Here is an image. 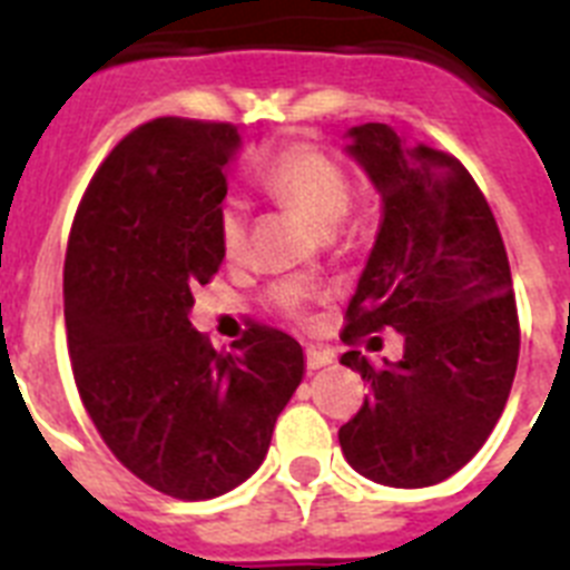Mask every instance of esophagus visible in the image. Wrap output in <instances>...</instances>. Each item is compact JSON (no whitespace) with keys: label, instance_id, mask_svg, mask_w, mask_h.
Returning <instances> with one entry per match:
<instances>
[{"label":"esophagus","instance_id":"34e87169","mask_svg":"<svg viewBox=\"0 0 570 570\" xmlns=\"http://www.w3.org/2000/svg\"><path fill=\"white\" fill-rule=\"evenodd\" d=\"M305 354H308V367H311V371H320V367H325V365H331V362H334V354H331V351H325V347L311 345L308 351H305Z\"/></svg>","mask_w":570,"mask_h":570}]
</instances>
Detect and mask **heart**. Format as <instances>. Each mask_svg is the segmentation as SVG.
<instances>
[{"label":"heart","mask_w":570,"mask_h":570,"mask_svg":"<svg viewBox=\"0 0 570 570\" xmlns=\"http://www.w3.org/2000/svg\"><path fill=\"white\" fill-rule=\"evenodd\" d=\"M259 185L276 203L302 214L314 228L331 230L351 203V183L342 165L325 150L294 145L276 154L259 170ZM219 245L225 259H239L248 248V214L239 203H228L219 214ZM308 299L302 282H282L274 288V302L288 314H299Z\"/></svg>","instance_id":"1"}]
</instances>
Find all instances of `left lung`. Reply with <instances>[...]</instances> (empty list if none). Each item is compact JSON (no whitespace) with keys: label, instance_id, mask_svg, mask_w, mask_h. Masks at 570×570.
Returning <instances> with one entry per match:
<instances>
[{"label":"left lung","instance_id":"left-lung-1","mask_svg":"<svg viewBox=\"0 0 570 570\" xmlns=\"http://www.w3.org/2000/svg\"><path fill=\"white\" fill-rule=\"evenodd\" d=\"M345 154L382 199L374 248L347 305L345 340L391 325L402 360L342 365L371 382L340 428L347 465L391 488L448 480L482 448L520 360V322L500 228L454 156L405 145L391 125L347 130Z\"/></svg>","mask_w":570,"mask_h":570}]
</instances>
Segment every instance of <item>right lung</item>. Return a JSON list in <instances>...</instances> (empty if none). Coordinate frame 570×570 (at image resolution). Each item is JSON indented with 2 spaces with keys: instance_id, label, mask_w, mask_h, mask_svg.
<instances>
[{
  "instance_id": "1",
  "label": "right lung",
  "mask_w": 570,
  "mask_h": 570,
  "mask_svg": "<svg viewBox=\"0 0 570 570\" xmlns=\"http://www.w3.org/2000/svg\"><path fill=\"white\" fill-rule=\"evenodd\" d=\"M239 148L225 122L136 128L90 179L65 254L79 396L116 460L176 500L248 480L305 376L294 336L250 325L219 354L188 320L194 288L225 259V170Z\"/></svg>"
}]
</instances>
